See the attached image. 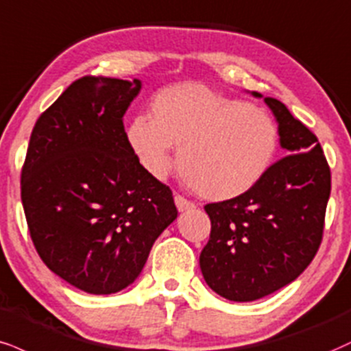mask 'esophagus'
Wrapping results in <instances>:
<instances>
[{
    "mask_svg": "<svg viewBox=\"0 0 351 351\" xmlns=\"http://www.w3.org/2000/svg\"><path fill=\"white\" fill-rule=\"evenodd\" d=\"M175 204H176V209H178L180 213H184V210L196 208V204H194V202L188 201L186 197L180 196V194H175Z\"/></svg>",
    "mask_w": 351,
    "mask_h": 351,
    "instance_id": "esophagus-1",
    "label": "esophagus"
}]
</instances>
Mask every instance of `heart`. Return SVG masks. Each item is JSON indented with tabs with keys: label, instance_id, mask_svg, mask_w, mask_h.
Masks as SVG:
<instances>
[{
	"label": "heart",
	"instance_id": "b5f03b06",
	"mask_svg": "<svg viewBox=\"0 0 351 351\" xmlns=\"http://www.w3.org/2000/svg\"><path fill=\"white\" fill-rule=\"evenodd\" d=\"M152 117L129 122L128 142L143 170L163 178L173 167V145L188 186L210 201L234 199L267 173L278 129L263 109L197 84L160 91Z\"/></svg>",
	"mask_w": 351,
	"mask_h": 351
}]
</instances>
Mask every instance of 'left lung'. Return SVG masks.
Segmentation results:
<instances>
[{
    "label": "left lung",
    "instance_id": "1",
    "mask_svg": "<svg viewBox=\"0 0 351 351\" xmlns=\"http://www.w3.org/2000/svg\"><path fill=\"white\" fill-rule=\"evenodd\" d=\"M263 101L278 122L285 157L250 191L204 206L210 235L199 256L202 276L214 293L235 302L268 296L309 267L330 196V168L317 137L281 101Z\"/></svg>",
    "mask_w": 351,
    "mask_h": 351
}]
</instances>
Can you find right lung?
<instances>
[{"label":"right lung","instance_id":"1","mask_svg":"<svg viewBox=\"0 0 351 351\" xmlns=\"http://www.w3.org/2000/svg\"><path fill=\"white\" fill-rule=\"evenodd\" d=\"M141 80L83 77L37 119L21 199L37 253L62 280L112 294L137 280L178 216L171 189L130 149L124 114Z\"/></svg>","mask_w":351,"mask_h":351}]
</instances>
